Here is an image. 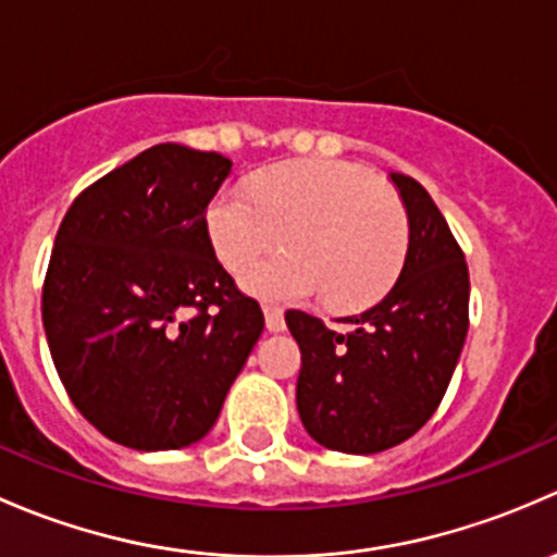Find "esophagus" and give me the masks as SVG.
<instances>
[{"label":"esophagus","mask_w":557,"mask_h":557,"mask_svg":"<svg viewBox=\"0 0 557 557\" xmlns=\"http://www.w3.org/2000/svg\"><path fill=\"white\" fill-rule=\"evenodd\" d=\"M263 318H267V329L272 331V334H280V331H285V318H283V310L274 305H267L263 307Z\"/></svg>","instance_id":"1"}]
</instances>
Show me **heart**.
I'll use <instances>...</instances> for the list:
<instances>
[{
    "label": "heart",
    "instance_id": "1",
    "mask_svg": "<svg viewBox=\"0 0 557 557\" xmlns=\"http://www.w3.org/2000/svg\"><path fill=\"white\" fill-rule=\"evenodd\" d=\"M205 232L228 272H243L280 237L288 252L252 263L245 288L288 301L323 294L334 310L383 296L409 245L398 196L350 161H294L256 174L250 194L218 190Z\"/></svg>",
    "mask_w": 557,
    "mask_h": 557
}]
</instances>
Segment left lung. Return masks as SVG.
Returning <instances> with one entry per match:
<instances>
[{
  "instance_id": "8db88e82",
  "label": "left lung",
  "mask_w": 557,
  "mask_h": 557,
  "mask_svg": "<svg viewBox=\"0 0 557 557\" xmlns=\"http://www.w3.org/2000/svg\"><path fill=\"white\" fill-rule=\"evenodd\" d=\"M391 180L407 207L409 247L385 299L345 318L347 334L314 314L285 312L301 350L299 418L318 445L336 453H383L423 429L469 331L463 250L418 180L398 172Z\"/></svg>"
}]
</instances>
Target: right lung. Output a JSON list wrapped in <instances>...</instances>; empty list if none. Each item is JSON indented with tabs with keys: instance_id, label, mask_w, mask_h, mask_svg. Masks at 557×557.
Returning <instances> with one entry per match:
<instances>
[{
	"instance_id": "obj_1",
	"label": "right lung",
	"mask_w": 557,
	"mask_h": 557,
	"mask_svg": "<svg viewBox=\"0 0 557 557\" xmlns=\"http://www.w3.org/2000/svg\"><path fill=\"white\" fill-rule=\"evenodd\" d=\"M221 153L153 145L88 185L42 285L55 372L83 418L132 450H180L215 425L263 331L205 232Z\"/></svg>"
}]
</instances>
